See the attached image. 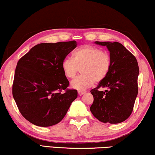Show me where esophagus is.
<instances>
[{"label": "esophagus", "mask_w": 155, "mask_h": 155, "mask_svg": "<svg viewBox=\"0 0 155 155\" xmlns=\"http://www.w3.org/2000/svg\"><path fill=\"white\" fill-rule=\"evenodd\" d=\"M86 93L85 91H78V94L80 95V96H82L83 94H84Z\"/></svg>", "instance_id": "1"}]
</instances>
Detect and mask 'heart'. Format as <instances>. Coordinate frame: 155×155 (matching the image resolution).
<instances>
[{"instance_id":"b5f03b06","label":"heart","mask_w":155,"mask_h":155,"mask_svg":"<svg viewBox=\"0 0 155 155\" xmlns=\"http://www.w3.org/2000/svg\"><path fill=\"white\" fill-rule=\"evenodd\" d=\"M109 54L98 47L85 45L75 50L73 59L66 58L61 61V69L68 78H74L80 68L81 74L71 82L73 89L84 91L105 79L111 69Z\"/></svg>"}]
</instances>
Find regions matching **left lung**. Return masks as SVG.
Instances as JSON below:
<instances>
[{
    "label": "left lung",
    "mask_w": 155,
    "mask_h": 155,
    "mask_svg": "<svg viewBox=\"0 0 155 155\" xmlns=\"http://www.w3.org/2000/svg\"><path fill=\"white\" fill-rule=\"evenodd\" d=\"M95 44L107 48L111 66L105 79L91 90L94 102L90 111L102 123H122L132 114L138 94L137 60L120 43L95 41ZM102 87L106 89L104 91L99 90Z\"/></svg>",
    "instance_id": "1"
}]
</instances>
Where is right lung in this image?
<instances>
[{"label":"right lung","mask_w":155,"mask_h":155,"mask_svg":"<svg viewBox=\"0 0 155 155\" xmlns=\"http://www.w3.org/2000/svg\"><path fill=\"white\" fill-rule=\"evenodd\" d=\"M76 46L75 41L42 43L18 60L12 95L21 114L32 124H58L77 98L76 90L67 89L69 82L61 69V61Z\"/></svg>","instance_id":"1"}]
</instances>
